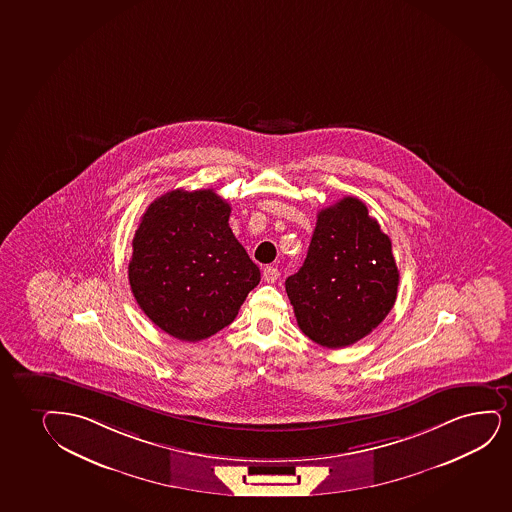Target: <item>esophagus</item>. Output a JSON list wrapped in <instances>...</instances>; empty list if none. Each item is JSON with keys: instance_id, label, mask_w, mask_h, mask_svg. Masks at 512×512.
Instances as JSON below:
<instances>
[{"instance_id": "1", "label": "esophagus", "mask_w": 512, "mask_h": 512, "mask_svg": "<svg viewBox=\"0 0 512 512\" xmlns=\"http://www.w3.org/2000/svg\"><path fill=\"white\" fill-rule=\"evenodd\" d=\"M262 278H264L265 283H276L279 278V271L276 267H265Z\"/></svg>"}]
</instances>
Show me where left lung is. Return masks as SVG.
Returning a JSON list of instances; mask_svg holds the SVG:
<instances>
[{
    "label": "left lung",
    "mask_w": 512,
    "mask_h": 512,
    "mask_svg": "<svg viewBox=\"0 0 512 512\" xmlns=\"http://www.w3.org/2000/svg\"><path fill=\"white\" fill-rule=\"evenodd\" d=\"M392 241L354 196L322 209L300 271L286 279L298 328L326 348L362 340L397 300Z\"/></svg>",
    "instance_id": "8db88e82"
}]
</instances>
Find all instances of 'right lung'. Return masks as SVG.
<instances>
[{"instance_id":"1","label":"right lung","mask_w":512,"mask_h":512,"mask_svg":"<svg viewBox=\"0 0 512 512\" xmlns=\"http://www.w3.org/2000/svg\"><path fill=\"white\" fill-rule=\"evenodd\" d=\"M229 214L214 190H174L150 203L136 229L131 290L150 321L177 340H205L229 326L259 284Z\"/></svg>"}]
</instances>
